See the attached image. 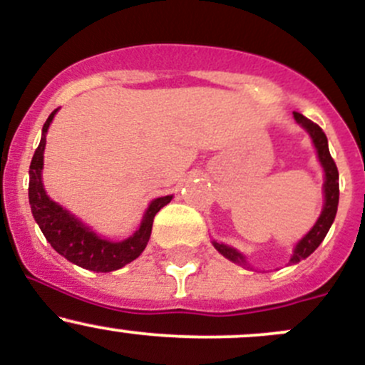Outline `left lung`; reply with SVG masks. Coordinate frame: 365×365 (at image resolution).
Masks as SVG:
<instances>
[{
    "instance_id": "obj_1",
    "label": "left lung",
    "mask_w": 365,
    "mask_h": 365,
    "mask_svg": "<svg viewBox=\"0 0 365 365\" xmlns=\"http://www.w3.org/2000/svg\"><path fill=\"white\" fill-rule=\"evenodd\" d=\"M295 121L299 123L304 130L309 133L311 140H313L314 148H317L318 160H320L323 172H325V182H323V193H325V204H323V210L318 217V221L314 223V227L304 235L302 240H299V244L294 250V257L290 258V264H299L300 260L309 257L314 250L322 244V240L325 239L327 232L332 227L334 217L337 212V204H339V172H337L336 161L332 160L329 151V142H327V135L323 133V130L317 123L309 121L307 118H304L299 112H294ZM214 247L223 255L225 258H228L230 262L239 265H247L246 258L242 253H239L234 247L227 246V244H220L216 240H212Z\"/></svg>"
}]
</instances>
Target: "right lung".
Listing matches in <instances>:
<instances>
[{"mask_svg":"<svg viewBox=\"0 0 365 365\" xmlns=\"http://www.w3.org/2000/svg\"><path fill=\"white\" fill-rule=\"evenodd\" d=\"M56 112L58 108L45 121L42 128V140H40V145L36 148L31 165H29V205H31L33 217L38 223L45 239L51 242V246L71 264L93 270V272H112V270L121 269L140 257L151 237L153 220H155L156 212L172 200V195L156 198L149 204L140 221V227L131 237L121 240V242H110V240L100 237L91 228L86 227L78 217L70 214V210L63 209L45 193L42 182L45 135H47Z\"/></svg>","mask_w":365,"mask_h":365,"instance_id":"obj_1","label":"right lung"}]
</instances>
